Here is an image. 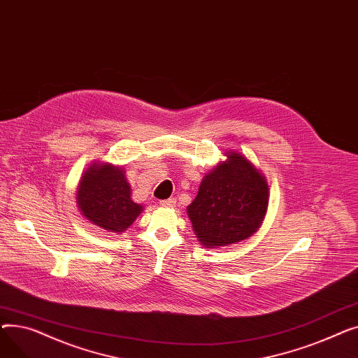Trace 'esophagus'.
I'll return each instance as SVG.
<instances>
[{
    "mask_svg": "<svg viewBox=\"0 0 358 358\" xmlns=\"http://www.w3.org/2000/svg\"><path fill=\"white\" fill-rule=\"evenodd\" d=\"M161 206H164V208H173V206H176V199H166V200H161L159 201Z\"/></svg>",
    "mask_w": 358,
    "mask_h": 358,
    "instance_id": "1",
    "label": "esophagus"
}]
</instances>
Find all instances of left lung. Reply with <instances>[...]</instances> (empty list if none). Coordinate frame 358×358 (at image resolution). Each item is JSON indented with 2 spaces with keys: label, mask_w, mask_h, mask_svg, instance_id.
I'll return each instance as SVG.
<instances>
[{
  "label": "left lung",
  "mask_w": 358,
  "mask_h": 358,
  "mask_svg": "<svg viewBox=\"0 0 358 358\" xmlns=\"http://www.w3.org/2000/svg\"><path fill=\"white\" fill-rule=\"evenodd\" d=\"M206 174L187 215L206 248L228 247L252 236L268 209V182L245 155L228 150Z\"/></svg>",
  "instance_id": "obj_1"
}]
</instances>
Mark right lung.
Returning a JSON list of instances; mask_svg holds the SVG:
<instances>
[{"instance_id":"obj_1","label":"right lung","mask_w":358,"mask_h":358,"mask_svg":"<svg viewBox=\"0 0 358 358\" xmlns=\"http://www.w3.org/2000/svg\"><path fill=\"white\" fill-rule=\"evenodd\" d=\"M130 196V184L122 165L94 161L77 187V206L92 224L122 235L143 210V206Z\"/></svg>"}]
</instances>
